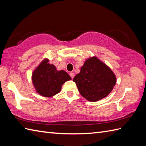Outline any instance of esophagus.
<instances>
[{
  "instance_id": "1",
  "label": "esophagus",
  "mask_w": 146,
  "mask_h": 146,
  "mask_svg": "<svg viewBox=\"0 0 146 146\" xmlns=\"http://www.w3.org/2000/svg\"><path fill=\"white\" fill-rule=\"evenodd\" d=\"M70 76H71V78L73 79L74 78V76H75V73L71 72V73H70Z\"/></svg>"
}]
</instances>
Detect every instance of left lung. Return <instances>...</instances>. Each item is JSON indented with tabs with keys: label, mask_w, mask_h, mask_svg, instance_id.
<instances>
[{
	"label": "left lung",
	"mask_w": 146,
	"mask_h": 146,
	"mask_svg": "<svg viewBox=\"0 0 146 146\" xmlns=\"http://www.w3.org/2000/svg\"><path fill=\"white\" fill-rule=\"evenodd\" d=\"M82 97L90 102L106 97L116 84V76L110 68L96 56L88 58L74 77Z\"/></svg>",
	"instance_id": "1"
}]
</instances>
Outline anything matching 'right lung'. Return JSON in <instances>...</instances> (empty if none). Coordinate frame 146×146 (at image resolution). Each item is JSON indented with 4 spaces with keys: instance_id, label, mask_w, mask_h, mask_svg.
<instances>
[{
    "instance_id": "add662e5",
    "label": "right lung",
    "mask_w": 146,
    "mask_h": 146,
    "mask_svg": "<svg viewBox=\"0 0 146 146\" xmlns=\"http://www.w3.org/2000/svg\"><path fill=\"white\" fill-rule=\"evenodd\" d=\"M48 59L42 60L32 74V82L37 93L44 97H51L60 93L64 83L71 78L64 70L58 71Z\"/></svg>"
}]
</instances>
